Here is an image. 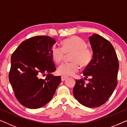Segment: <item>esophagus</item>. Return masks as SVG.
<instances>
[{"label":"esophagus","instance_id":"esophagus-1","mask_svg":"<svg viewBox=\"0 0 127 127\" xmlns=\"http://www.w3.org/2000/svg\"><path fill=\"white\" fill-rule=\"evenodd\" d=\"M67 78H68V77H66V76H61V80H62V81H65V80H66L67 79Z\"/></svg>","mask_w":127,"mask_h":127}]
</instances>
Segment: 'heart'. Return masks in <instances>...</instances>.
Here are the masks:
<instances>
[{"label":"heart","mask_w":127,"mask_h":127,"mask_svg":"<svg viewBox=\"0 0 127 127\" xmlns=\"http://www.w3.org/2000/svg\"><path fill=\"white\" fill-rule=\"evenodd\" d=\"M62 47L54 46L52 57L57 63H60L66 54H70L72 62H65L59 66L58 72L64 76H72L78 72L80 65L86 67L90 65L93 58L92 50L87 47V43L81 37L76 36L67 38L62 41Z\"/></svg>","instance_id":"heart-1"}]
</instances>
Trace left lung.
I'll return each mask as SVG.
<instances>
[{
  "label": "left lung",
  "mask_w": 127,
  "mask_h": 127,
  "mask_svg": "<svg viewBox=\"0 0 127 127\" xmlns=\"http://www.w3.org/2000/svg\"><path fill=\"white\" fill-rule=\"evenodd\" d=\"M93 58L83 71L90 79L86 84L83 79L76 80L73 88L75 98L88 107L101 106L108 100L117 85L119 63L112 44L102 36L93 34L90 37Z\"/></svg>",
  "instance_id": "1"
}]
</instances>
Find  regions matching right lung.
Instances as JSON below:
<instances>
[{
	"mask_svg": "<svg viewBox=\"0 0 127 127\" xmlns=\"http://www.w3.org/2000/svg\"><path fill=\"white\" fill-rule=\"evenodd\" d=\"M55 43L50 36H34L22 41L11 55L10 83L15 98L28 108L46 105L61 82V76L51 74L56 70L52 57Z\"/></svg>",
	"mask_w": 127,
	"mask_h": 127,
	"instance_id": "right-lung-1",
	"label": "right lung"
}]
</instances>
